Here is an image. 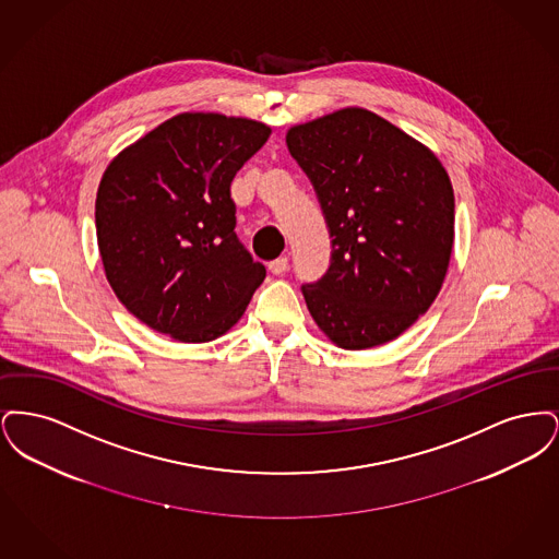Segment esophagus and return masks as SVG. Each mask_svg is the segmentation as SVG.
I'll return each instance as SVG.
<instances>
[{"mask_svg":"<svg viewBox=\"0 0 559 559\" xmlns=\"http://www.w3.org/2000/svg\"><path fill=\"white\" fill-rule=\"evenodd\" d=\"M287 267H289V260H287L285 255H281V258H276V260H272V262L267 264V270H270L272 274H283V272H287Z\"/></svg>","mask_w":559,"mask_h":559,"instance_id":"esophagus-1","label":"esophagus"}]
</instances>
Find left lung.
<instances>
[{
    "instance_id": "obj_1",
    "label": "left lung",
    "mask_w": 559,
    "mask_h": 559,
    "mask_svg": "<svg viewBox=\"0 0 559 559\" xmlns=\"http://www.w3.org/2000/svg\"><path fill=\"white\" fill-rule=\"evenodd\" d=\"M331 237V266L301 285L320 331L344 349L396 340L442 289L454 194L438 157L383 117L349 107L293 126Z\"/></svg>"
}]
</instances>
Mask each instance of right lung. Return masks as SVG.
<instances>
[{
  "mask_svg": "<svg viewBox=\"0 0 559 559\" xmlns=\"http://www.w3.org/2000/svg\"><path fill=\"white\" fill-rule=\"evenodd\" d=\"M267 135L253 119L182 112L108 163L96 237L107 281L135 319L185 344L239 322L266 267L235 233L230 185Z\"/></svg>",
  "mask_w": 559,
  "mask_h": 559,
  "instance_id": "right-lung-1",
  "label": "right lung"
}]
</instances>
